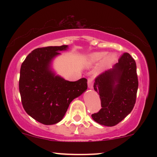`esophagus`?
Wrapping results in <instances>:
<instances>
[{"label": "esophagus", "instance_id": "esophagus-1", "mask_svg": "<svg viewBox=\"0 0 157 157\" xmlns=\"http://www.w3.org/2000/svg\"><path fill=\"white\" fill-rule=\"evenodd\" d=\"M88 87L90 89H91L93 88V80L91 78L88 79Z\"/></svg>", "mask_w": 157, "mask_h": 157}]
</instances>
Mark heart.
<instances>
[{
    "mask_svg": "<svg viewBox=\"0 0 157 157\" xmlns=\"http://www.w3.org/2000/svg\"><path fill=\"white\" fill-rule=\"evenodd\" d=\"M117 57V55L114 52H111V53L109 54L106 52H92L88 56L87 63L89 65H93L101 61L100 69H99L100 71L102 68L108 67L110 65L112 64L116 60Z\"/></svg>",
    "mask_w": 157,
    "mask_h": 157,
    "instance_id": "1",
    "label": "heart"
}]
</instances>
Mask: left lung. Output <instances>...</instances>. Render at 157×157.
<instances>
[{
	"mask_svg": "<svg viewBox=\"0 0 157 157\" xmlns=\"http://www.w3.org/2000/svg\"><path fill=\"white\" fill-rule=\"evenodd\" d=\"M94 89L99 93L102 109L91 115L93 120L109 127L121 122L136 102L138 79L133 57L128 53L123 54L112 68L97 77Z\"/></svg>",
	"mask_w": 157,
	"mask_h": 157,
	"instance_id": "obj_1",
	"label": "left lung"
}]
</instances>
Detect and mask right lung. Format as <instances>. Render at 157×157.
Returning <instances> with one entry per match:
<instances>
[{"mask_svg":"<svg viewBox=\"0 0 157 157\" xmlns=\"http://www.w3.org/2000/svg\"><path fill=\"white\" fill-rule=\"evenodd\" d=\"M68 45L33 50L21 65L19 91L26 112L44 125H54L63 118L71 102L87 89V80H65L52 63Z\"/></svg>","mask_w":157,"mask_h":157,"instance_id":"1","label":"right lung"}]
</instances>
